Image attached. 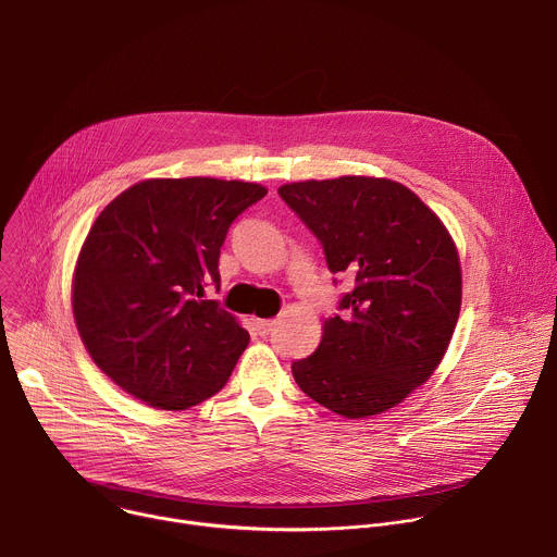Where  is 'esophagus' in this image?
I'll return each instance as SVG.
<instances>
[{
    "mask_svg": "<svg viewBox=\"0 0 557 557\" xmlns=\"http://www.w3.org/2000/svg\"><path fill=\"white\" fill-rule=\"evenodd\" d=\"M275 320H256V329L260 331V335H269L275 329Z\"/></svg>",
    "mask_w": 557,
    "mask_h": 557,
    "instance_id": "1",
    "label": "esophagus"
}]
</instances>
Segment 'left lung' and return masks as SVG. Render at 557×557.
I'll return each instance as SVG.
<instances>
[{
	"instance_id": "1",
	"label": "left lung",
	"mask_w": 557,
	"mask_h": 557,
	"mask_svg": "<svg viewBox=\"0 0 557 557\" xmlns=\"http://www.w3.org/2000/svg\"><path fill=\"white\" fill-rule=\"evenodd\" d=\"M284 202L324 245L331 273L355 277L346 317L293 363L312 401L368 419L406 401L443 361L462 299L454 237L406 185L374 176L288 183Z\"/></svg>"
}]
</instances>
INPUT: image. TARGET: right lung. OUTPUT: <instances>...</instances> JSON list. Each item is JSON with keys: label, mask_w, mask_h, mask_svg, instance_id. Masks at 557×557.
Listing matches in <instances>:
<instances>
[{"label": "right lung", "mask_w": 557, "mask_h": 557, "mask_svg": "<svg viewBox=\"0 0 557 557\" xmlns=\"http://www.w3.org/2000/svg\"><path fill=\"white\" fill-rule=\"evenodd\" d=\"M267 187L220 178H147L92 222L72 273V314L88 355L156 410H187L231 376L249 333L213 299L231 222Z\"/></svg>", "instance_id": "1"}]
</instances>
